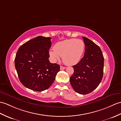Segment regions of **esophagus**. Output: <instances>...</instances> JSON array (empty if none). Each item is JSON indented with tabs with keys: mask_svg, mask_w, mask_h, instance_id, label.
<instances>
[{
	"mask_svg": "<svg viewBox=\"0 0 121 121\" xmlns=\"http://www.w3.org/2000/svg\"><path fill=\"white\" fill-rule=\"evenodd\" d=\"M65 68H66L65 67H64V66H60V69H61V70L64 69H65Z\"/></svg>",
	"mask_w": 121,
	"mask_h": 121,
	"instance_id": "obj_1",
	"label": "esophagus"
}]
</instances>
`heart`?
<instances>
[{
    "label": "heart",
    "instance_id": "heart-1",
    "mask_svg": "<svg viewBox=\"0 0 121 121\" xmlns=\"http://www.w3.org/2000/svg\"><path fill=\"white\" fill-rule=\"evenodd\" d=\"M85 43L79 39H67L59 42L50 50L49 55L52 60L57 61L62 56L63 62L67 65L78 63L85 50Z\"/></svg>",
    "mask_w": 121,
    "mask_h": 121
}]
</instances>
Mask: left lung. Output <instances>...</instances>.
Returning a JSON list of instances; mask_svg holds the SVG:
<instances>
[{"instance_id":"obj_1","label":"left lung","mask_w":121,"mask_h":121,"mask_svg":"<svg viewBox=\"0 0 121 121\" xmlns=\"http://www.w3.org/2000/svg\"><path fill=\"white\" fill-rule=\"evenodd\" d=\"M85 44L83 57L73 66L74 73L70 83L75 91L80 94L90 93L99 86L103 77L104 58L99 46L82 36Z\"/></svg>"}]
</instances>
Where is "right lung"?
<instances>
[{
	"instance_id": "obj_1",
	"label": "right lung",
	"mask_w": 121,
	"mask_h": 121,
	"mask_svg": "<svg viewBox=\"0 0 121 121\" xmlns=\"http://www.w3.org/2000/svg\"><path fill=\"white\" fill-rule=\"evenodd\" d=\"M51 38L38 36L19 48L15 66L21 82L35 91L48 89L60 71V65L49 61Z\"/></svg>"
}]
</instances>
